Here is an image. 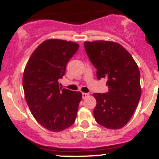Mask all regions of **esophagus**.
<instances>
[{
    "label": "esophagus",
    "mask_w": 159,
    "mask_h": 159,
    "mask_svg": "<svg viewBox=\"0 0 159 159\" xmlns=\"http://www.w3.org/2000/svg\"><path fill=\"white\" fill-rule=\"evenodd\" d=\"M89 96V93H82V98H85Z\"/></svg>",
    "instance_id": "34e87169"
}]
</instances>
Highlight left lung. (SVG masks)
<instances>
[{"instance_id":"1","label":"left lung","mask_w":159,"mask_h":159,"mask_svg":"<svg viewBox=\"0 0 159 159\" xmlns=\"http://www.w3.org/2000/svg\"><path fill=\"white\" fill-rule=\"evenodd\" d=\"M84 48L97 69L98 79L107 80L108 92L93 94L96 99L95 120L107 129H121L130 120L141 96L138 65L119 43L102 40L85 42Z\"/></svg>"}]
</instances>
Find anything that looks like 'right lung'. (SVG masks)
Instances as JSON below:
<instances>
[{"label": "right lung", "mask_w": 159, "mask_h": 159, "mask_svg": "<svg viewBox=\"0 0 159 159\" xmlns=\"http://www.w3.org/2000/svg\"><path fill=\"white\" fill-rule=\"evenodd\" d=\"M78 47L66 40H46L36 48L25 66V99L36 121L51 132L64 130L75 121L81 93L62 89L58 81Z\"/></svg>", "instance_id": "right-lung-1"}]
</instances>
